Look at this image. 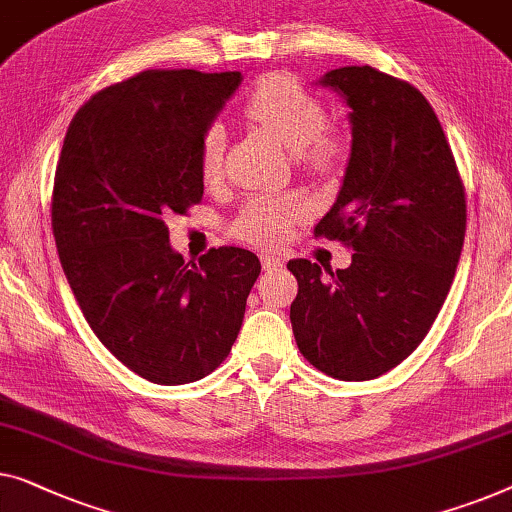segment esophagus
<instances>
[{"mask_svg": "<svg viewBox=\"0 0 512 512\" xmlns=\"http://www.w3.org/2000/svg\"><path fill=\"white\" fill-rule=\"evenodd\" d=\"M261 265H263V270H274L281 265V258L272 256V254H261Z\"/></svg>", "mask_w": 512, "mask_h": 512, "instance_id": "obj_1", "label": "esophagus"}]
</instances>
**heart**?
Segmentation results:
<instances>
[{"instance_id":"obj_1","label":"heart","mask_w":512,"mask_h":512,"mask_svg":"<svg viewBox=\"0 0 512 512\" xmlns=\"http://www.w3.org/2000/svg\"><path fill=\"white\" fill-rule=\"evenodd\" d=\"M244 115L293 152L309 173H330L344 157V138L325 129V108L314 94L288 78H265L244 103ZM224 129L212 124L201 140V170L205 180L219 175L224 157ZM307 203L298 194L254 196L233 219L235 238L258 247H274L286 238L291 221L305 217Z\"/></svg>"}]
</instances>
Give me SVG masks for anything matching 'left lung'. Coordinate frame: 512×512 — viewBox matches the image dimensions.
I'll list each match as a JSON object with an SVG mask.
<instances>
[{
  "label": "left lung",
  "instance_id": "8db88e82",
  "mask_svg": "<svg viewBox=\"0 0 512 512\" xmlns=\"http://www.w3.org/2000/svg\"><path fill=\"white\" fill-rule=\"evenodd\" d=\"M318 85L351 110V154L314 233L355 254L346 270L325 268L330 279L307 258L288 261L293 335L323 374L369 381L409 358L443 307L464 244V187L416 87L372 66H342Z\"/></svg>",
  "mask_w": 512,
  "mask_h": 512
}]
</instances>
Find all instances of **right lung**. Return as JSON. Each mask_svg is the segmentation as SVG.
Returning a JSON list of instances; mask_svg holds the SVG:
<instances>
[{
    "mask_svg": "<svg viewBox=\"0 0 512 512\" xmlns=\"http://www.w3.org/2000/svg\"><path fill=\"white\" fill-rule=\"evenodd\" d=\"M240 83V71H143L96 92L59 154L53 233L71 291L99 342L159 385L226 360L261 274L240 247L184 263L166 226L201 203L203 133Z\"/></svg>",
    "mask_w": 512,
    "mask_h": 512,
    "instance_id": "right-lung-1",
    "label": "right lung"
}]
</instances>
